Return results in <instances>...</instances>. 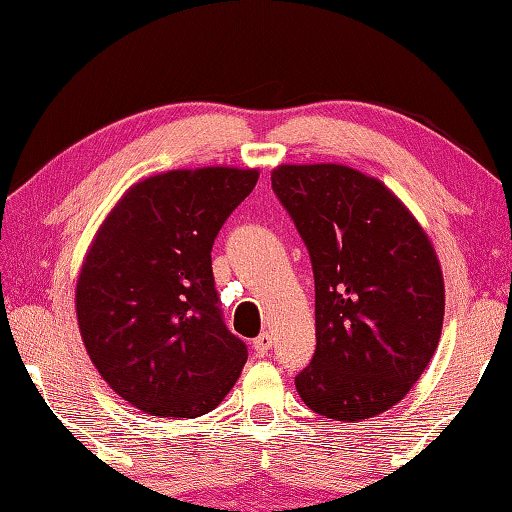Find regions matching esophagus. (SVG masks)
<instances>
[{"instance_id":"esophagus-1","label":"esophagus","mask_w":512,"mask_h":512,"mask_svg":"<svg viewBox=\"0 0 512 512\" xmlns=\"http://www.w3.org/2000/svg\"><path fill=\"white\" fill-rule=\"evenodd\" d=\"M253 347H255V352L259 356H266L270 352V347H273V334H268V332L259 334L257 339L253 341Z\"/></svg>"}]
</instances>
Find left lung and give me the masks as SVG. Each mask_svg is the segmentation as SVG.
Segmentation results:
<instances>
[{
	"label": "left lung",
	"mask_w": 512,
	"mask_h": 512,
	"mask_svg": "<svg viewBox=\"0 0 512 512\" xmlns=\"http://www.w3.org/2000/svg\"><path fill=\"white\" fill-rule=\"evenodd\" d=\"M273 191L308 246L317 350L295 378L319 416L361 422L409 394L440 343L444 277L385 182L334 162L279 165Z\"/></svg>",
	"instance_id": "obj_1"
}]
</instances>
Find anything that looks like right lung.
<instances>
[{
	"mask_svg": "<svg viewBox=\"0 0 512 512\" xmlns=\"http://www.w3.org/2000/svg\"><path fill=\"white\" fill-rule=\"evenodd\" d=\"M259 169H171L132 184L107 213L76 279L90 361L129 405L198 418L237 383L246 345L222 321L211 248Z\"/></svg>",
	"mask_w": 512,
	"mask_h": 512,
	"instance_id": "obj_1",
	"label": "right lung"
}]
</instances>
